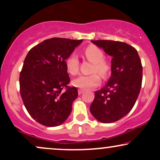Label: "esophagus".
Listing matches in <instances>:
<instances>
[{
  "label": "esophagus",
  "instance_id": "esophagus-1",
  "mask_svg": "<svg viewBox=\"0 0 160 160\" xmlns=\"http://www.w3.org/2000/svg\"><path fill=\"white\" fill-rule=\"evenodd\" d=\"M83 90H82V89H78V94L79 95H81V94H82V93H83Z\"/></svg>",
  "mask_w": 160,
  "mask_h": 160
}]
</instances>
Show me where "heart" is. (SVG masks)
Instances as JSON below:
<instances>
[{
    "mask_svg": "<svg viewBox=\"0 0 160 160\" xmlns=\"http://www.w3.org/2000/svg\"><path fill=\"white\" fill-rule=\"evenodd\" d=\"M84 55L91 62L94 64L92 72H98L102 75H106L110 69V66L104 61V53L95 46H89L84 50ZM68 72L71 75H76L79 72V60L78 56L74 53L71 54L65 61ZM101 82V78L98 74L91 75H81L74 80L72 84L76 87L82 89H89L96 87Z\"/></svg>",
    "mask_w": 160,
    "mask_h": 160,
    "instance_id": "obj_1",
    "label": "heart"
}]
</instances>
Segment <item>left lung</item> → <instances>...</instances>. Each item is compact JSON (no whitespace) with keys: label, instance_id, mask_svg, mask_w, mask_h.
I'll use <instances>...</instances> for the list:
<instances>
[{"label":"left lung","instance_id":"obj_1","mask_svg":"<svg viewBox=\"0 0 160 160\" xmlns=\"http://www.w3.org/2000/svg\"><path fill=\"white\" fill-rule=\"evenodd\" d=\"M112 56L111 76L108 83L95 92L90 112L99 122L111 123L132 109L142 82V65L132 46L113 40H91Z\"/></svg>","mask_w":160,"mask_h":160}]
</instances>
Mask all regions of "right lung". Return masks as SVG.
I'll return each mask as SVG.
<instances>
[{
    "instance_id": "right-lung-1",
    "label": "right lung",
    "mask_w": 160,
    "mask_h": 160,
    "mask_svg": "<svg viewBox=\"0 0 160 160\" xmlns=\"http://www.w3.org/2000/svg\"><path fill=\"white\" fill-rule=\"evenodd\" d=\"M82 42L50 38L31 49L25 57L19 75L20 94L29 114L41 125L58 126L71 113L78 92L68 86L65 59Z\"/></svg>"
}]
</instances>
